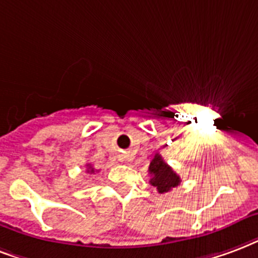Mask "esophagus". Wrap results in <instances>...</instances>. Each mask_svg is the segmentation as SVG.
I'll use <instances>...</instances> for the list:
<instances>
[{
    "label": "esophagus",
    "instance_id": "1",
    "mask_svg": "<svg viewBox=\"0 0 258 258\" xmlns=\"http://www.w3.org/2000/svg\"><path fill=\"white\" fill-rule=\"evenodd\" d=\"M120 160H123V157H120Z\"/></svg>",
    "mask_w": 258,
    "mask_h": 258
}]
</instances>
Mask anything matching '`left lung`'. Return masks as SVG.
Masks as SVG:
<instances>
[{"label": "left lung", "instance_id": "left-lung-1", "mask_svg": "<svg viewBox=\"0 0 258 258\" xmlns=\"http://www.w3.org/2000/svg\"><path fill=\"white\" fill-rule=\"evenodd\" d=\"M150 184L157 188L160 194L171 191L173 187L180 184V177L172 168L169 167L160 154H156L149 165Z\"/></svg>", "mask_w": 258, "mask_h": 258}]
</instances>
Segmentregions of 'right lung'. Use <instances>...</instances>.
Here are the masks:
<instances>
[{"label":"right lung","instance_id":"right-lung-1","mask_svg":"<svg viewBox=\"0 0 258 258\" xmlns=\"http://www.w3.org/2000/svg\"><path fill=\"white\" fill-rule=\"evenodd\" d=\"M87 165H89V168H87V171H89V172H94V168H91L90 164H87Z\"/></svg>","mask_w":258,"mask_h":258}]
</instances>
